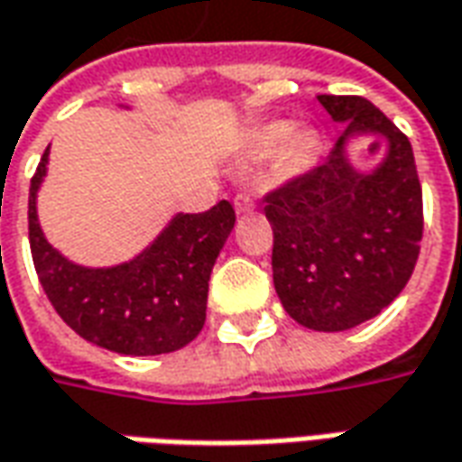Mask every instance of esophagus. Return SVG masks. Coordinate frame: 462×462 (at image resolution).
I'll return each mask as SVG.
<instances>
[{
	"instance_id": "esophagus-1",
	"label": "esophagus",
	"mask_w": 462,
	"mask_h": 462,
	"mask_svg": "<svg viewBox=\"0 0 462 462\" xmlns=\"http://www.w3.org/2000/svg\"><path fill=\"white\" fill-rule=\"evenodd\" d=\"M254 205H257V202H254L250 195H237V198H235V209H237V215H247V212H253Z\"/></svg>"
}]
</instances>
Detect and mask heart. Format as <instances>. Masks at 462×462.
<instances>
[{
  "mask_svg": "<svg viewBox=\"0 0 462 462\" xmlns=\"http://www.w3.org/2000/svg\"><path fill=\"white\" fill-rule=\"evenodd\" d=\"M273 154L270 177L275 182H292L312 170L320 157V134L308 125L292 127L287 119H270L247 132L242 144L245 162H263Z\"/></svg>",
  "mask_w": 462,
  "mask_h": 462,
  "instance_id": "b5f03b06",
  "label": "heart"
}]
</instances>
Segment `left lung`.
Masks as SVG:
<instances>
[{
    "label": "left lung",
    "instance_id": "8db88e82",
    "mask_svg": "<svg viewBox=\"0 0 462 462\" xmlns=\"http://www.w3.org/2000/svg\"><path fill=\"white\" fill-rule=\"evenodd\" d=\"M345 125L330 157L273 192V282L302 328L343 332L373 320L408 285L422 237V192L408 137L363 97L320 95ZM355 139L386 142L375 165H357Z\"/></svg>",
    "mask_w": 462,
    "mask_h": 462
}]
</instances>
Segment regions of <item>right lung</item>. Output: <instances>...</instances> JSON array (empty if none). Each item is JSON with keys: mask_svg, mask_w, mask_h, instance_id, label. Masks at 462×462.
<instances>
[{"mask_svg": "<svg viewBox=\"0 0 462 462\" xmlns=\"http://www.w3.org/2000/svg\"><path fill=\"white\" fill-rule=\"evenodd\" d=\"M47 164L50 147L29 187V247L57 315L87 343L119 355H164L192 343L208 315L212 267L235 227L230 202L222 199L202 215L177 212L142 253L89 267L44 237L37 195Z\"/></svg>", "mask_w": 462, "mask_h": 462, "instance_id": "right-lung-1", "label": "right lung"}]
</instances>
